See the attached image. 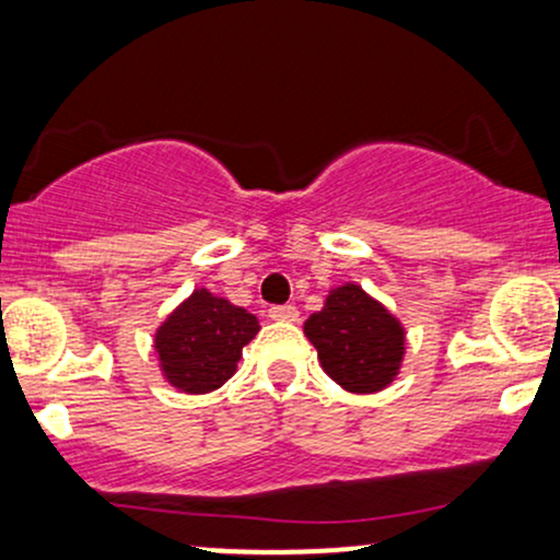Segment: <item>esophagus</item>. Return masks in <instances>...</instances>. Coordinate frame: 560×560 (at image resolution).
Segmentation results:
<instances>
[{
	"mask_svg": "<svg viewBox=\"0 0 560 560\" xmlns=\"http://www.w3.org/2000/svg\"><path fill=\"white\" fill-rule=\"evenodd\" d=\"M268 316H271L273 320H298L300 318V311L294 305H273L271 311H268Z\"/></svg>",
	"mask_w": 560,
	"mask_h": 560,
	"instance_id": "1",
	"label": "esophagus"
}]
</instances>
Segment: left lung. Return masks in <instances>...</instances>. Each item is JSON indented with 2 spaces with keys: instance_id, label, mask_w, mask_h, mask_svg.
<instances>
[{
  "instance_id": "left-lung-1",
  "label": "left lung",
  "mask_w": 560,
  "mask_h": 560,
  "mask_svg": "<svg viewBox=\"0 0 560 560\" xmlns=\"http://www.w3.org/2000/svg\"><path fill=\"white\" fill-rule=\"evenodd\" d=\"M305 337L326 374L347 392L371 395L400 374L402 324L358 284L331 289L324 307L305 320Z\"/></svg>"
}]
</instances>
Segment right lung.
<instances>
[{"mask_svg":"<svg viewBox=\"0 0 560 560\" xmlns=\"http://www.w3.org/2000/svg\"><path fill=\"white\" fill-rule=\"evenodd\" d=\"M260 331L258 318L208 289H195L155 331L165 382L186 395L213 392L234 376L242 347Z\"/></svg>","mask_w":560,"mask_h":560,"instance_id":"add662e5","label":"right lung"}]
</instances>
